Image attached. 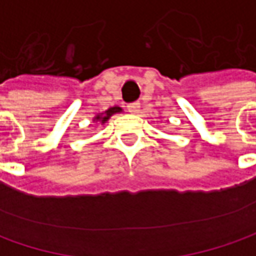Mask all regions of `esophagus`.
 Masks as SVG:
<instances>
[{
	"mask_svg": "<svg viewBox=\"0 0 256 256\" xmlns=\"http://www.w3.org/2000/svg\"><path fill=\"white\" fill-rule=\"evenodd\" d=\"M128 108L132 114H138V113L140 112V103L139 102H136V103H132V104H128Z\"/></svg>",
	"mask_w": 256,
	"mask_h": 256,
	"instance_id": "esophagus-1",
	"label": "esophagus"
}]
</instances>
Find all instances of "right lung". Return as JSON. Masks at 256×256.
I'll use <instances>...</instances> for the list:
<instances>
[{"instance_id":"obj_1","label":"right lung","mask_w":256,"mask_h":256,"mask_svg":"<svg viewBox=\"0 0 256 256\" xmlns=\"http://www.w3.org/2000/svg\"><path fill=\"white\" fill-rule=\"evenodd\" d=\"M123 108L118 106L108 107L107 110H104L103 113H97L94 117H93V123H98V124H104L108 122V118L113 116V114H117V113H122Z\"/></svg>"}]
</instances>
